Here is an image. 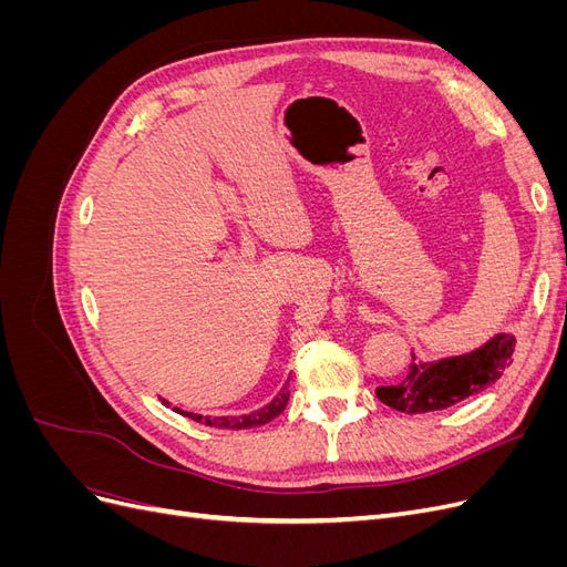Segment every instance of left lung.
I'll list each match as a JSON object with an SVG mask.
<instances>
[{
    "mask_svg": "<svg viewBox=\"0 0 567 567\" xmlns=\"http://www.w3.org/2000/svg\"><path fill=\"white\" fill-rule=\"evenodd\" d=\"M516 336L496 333L485 346L466 354L442 357L435 362H421L411 352V364L404 379L394 385L375 388V398L402 414H427L463 402L502 379L511 367Z\"/></svg>",
    "mask_w": 567,
    "mask_h": 567,
    "instance_id": "1",
    "label": "left lung"
}]
</instances>
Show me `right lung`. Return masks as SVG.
I'll return each instance as SVG.
<instances>
[{"label":"right lung","instance_id":"1","mask_svg":"<svg viewBox=\"0 0 567 567\" xmlns=\"http://www.w3.org/2000/svg\"><path fill=\"white\" fill-rule=\"evenodd\" d=\"M290 381V379H288ZM288 381L286 385L277 392V398H274L269 404H265L262 409L257 411H250V414H241V416H200V414H192V411H184L179 406H175L173 411H177V414L182 416H188L194 419L196 423H205L210 427H221V431H246V427H257V425H265L269 421L277 419L281 411L286 409L288 404V398H290V390H288ZM165 406H169L167 400H161Z\"/></svg>","mask_w":567,"mask_h":567}]
</instances>
